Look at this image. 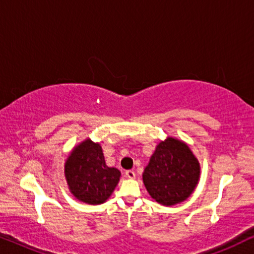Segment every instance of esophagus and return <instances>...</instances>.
<instances>
[{
	"label": "esophagus",
	"mask_w": 254,
	"mask_h": 254,
	"mask_svg": "<svg viewBox=\"0 0 254 254\" xmlns=\"http://www.w3.org/2000/svg\"><path fill=\"white\" fill-rule=\"evenodd\" d=\"M126 177H127V178H129V179H134L135 178V172L133 171V170H128V171H126Z\"/></svg>",
	"instance_id": "34e87169"
}]
</instances>
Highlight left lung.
I'll list each match as a JSON object with an SVG mask.
<instances>
[{"mask_svg": "<svg viewBox=\"0 0 254 254\" xmlns=\"http://www.w3.org/2000/svg\"><path fill=\"white\" fill-rule=\"evenodd\" d=\"M200 178V164L185 142L168 137L156 147L143 172L152 199L164 206L185 201Z\"/></svg>", "mask_w": 254, "mask_h": 254, "instance_id": "obj_1", "label": "left lung"}]
</instances>
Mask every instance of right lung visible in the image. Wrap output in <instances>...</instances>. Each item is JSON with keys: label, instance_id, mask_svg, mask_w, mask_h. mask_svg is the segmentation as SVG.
Segmentation results:
<instances>
[{"label": "right lung", "instance_id": "obj_1", "mask_svg": "<svg viewBox=\"0 0 254 254\" xmlns=\"http://www.w3.org/2000/svg\"><path fill=\"white\" fill-rule=\"evenodd\" d=\"M64 176L76 199L89 204H100L113 193L121 173L106 165L100 144L86 138L68 156Z\"/></svg>", "mask_w": 254, "mask_h": 254}]
</instances>
